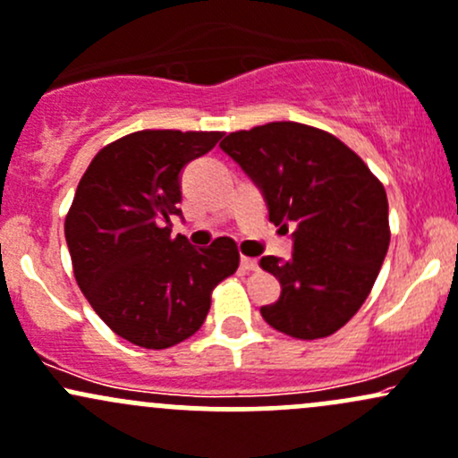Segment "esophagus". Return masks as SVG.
Masks as SVG:
<instances>
[{
    "mask_svg": "<svg viewBox=\"0 0 458 458\" xmlns=\"http://www.w3.org/2000/svg\"><path fill=\"white\" fill-rule=\"evenodd\" d=\"M240 267H242V270H247V273H253V270L259 268V264L255 258H242L240 259Z\"/></svg>",
    "mask_w": 458,
    "mask_h": 458,
    "instance_id": "obj_1",
    "label": "esophagus"
}]
</instances>
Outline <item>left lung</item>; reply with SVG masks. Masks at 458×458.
I'll list each match as a JSON object with an SVG mask.
<instances>
[{
    "label": "left lung",
    "instance_id": "obj_1",
    "mask_svg": "<svg viewBox=\"0 0 458 458\" xmlns=\"http://www.w3.org/2000/svg\"><path fill=\"white\" fill-rule=\"evenodd\" d=\"M223 148L262 190L270 223L293 231V258L259 267L282 294L262 317L301 341L326 338L360 310L388 250L385 185L341 140L299 122L229 132Z\"/></svg>",
    "mask_w": 458,
    "mask_h": 458
}]
</instances>
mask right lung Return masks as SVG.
Here are the masks:
<instances>
[{
	"label": "right lung",
	"instance_id": "obj_1",
	"mask_svg": "<svg viewBox=\"0 0 458 458\" xmlns=\"http://www.w3.org/2000/svg\"><path fill=\"white\" fill-rule=\"evenodd\" d=\"M220 137L131 132L98 152L78 183L65 218L73 275L98 317L132 345L168 349L199 332L211 290L238 268L231 238L194 249L170 235L181 170Z\"/></svg>",
	"mask_w": 458,
	"mask_h": 458
}]
</instances>
